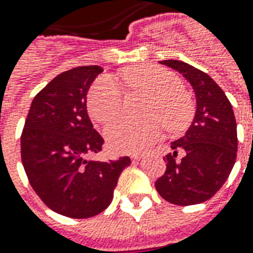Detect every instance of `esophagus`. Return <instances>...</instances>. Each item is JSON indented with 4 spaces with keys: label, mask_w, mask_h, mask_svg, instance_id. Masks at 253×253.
I'll return each mask as SVG.
<instances>
[{
    "label": "esophagus",
    "mask_w": 253,
    "mask_h": 253,
    "mask_svg": "<svg viewBox=\"0 0 253 253\" xmlns=\"http://www.w3.org/2000/svg\"><path fill=\"white\" fill-rule=\"evenodd\" d=\"M131 157L134 160H141V159H142V155H141V153H135V155H132Z\"/></svg>",
    "instance_id": "obj_1"
}]
</instances>
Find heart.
I'll return each mask as SVG.
<instances>
[{
  "label": "heart",
  "instance_id": "obj_1",
  "mask_svg": "<svg viewBox=\"0 0 253 253\" xmlns=\"http://www.w3.org/2000/svg\"><path fill=\"white\" fill-rule=\"evenodd\" d=\"M122 79L130 89L151 94L146 114L157 116L169 130L178 131L188 126L193 115L192 101L172 72L156 65H141L123 72ZM122 105L121 84L111 77L96 79L87 96L90 115L97 122L107 125L121 114ZM157 118L119 119L109 125L105 135L111 149L119 153H134L148 148L162 134V122Z\"/></svg>",
  "mask_w": 253,
  "mask_h": 253
}]
</instances>
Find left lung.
Returning a JSON list of instances; mask_svg holds the SVG:
<instances>
[{"label": "left lung", "mask_w": 253, "mask_h": 253, "mask_svg": "<svg viewBox=\"0 0 253 253\" xmlns=\"http://www.w3.org/2000/svg\"><path fill=\"white\" fill-rule=\"evenodd\" d=\"M182 74L196 94V115L186 134L171 142L167 169L155 183L159 194L175 206L210 200L223 186L237 157V123L230 101L206 72L179 60L160 61ZM178 153L182 155L176 161Z\"/></svg>", "instance_id": "obj_1"}]
</instances>
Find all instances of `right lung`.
Here are the masks:
<instances>
[{
    "label": "right lung",
    "instance_id": "obj_1",
    "mask_svg": "<svg viewBox=\"0 0 253 253\" xmlns=\"http://www.w3.org/2000/svg\"><path fill=\"white\" fill-rule=\"evenodd\" d=\"M98 65L60 74L31 102L22 132V163L30 185L54 212L84 219L111 204L130 157L96 162L104 139L93 127L86 96L101 74Z\"/></svg>",
    "mask_w": 253,
    "mask_h": 253
}]
</instances>
